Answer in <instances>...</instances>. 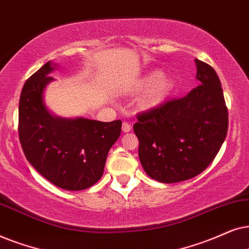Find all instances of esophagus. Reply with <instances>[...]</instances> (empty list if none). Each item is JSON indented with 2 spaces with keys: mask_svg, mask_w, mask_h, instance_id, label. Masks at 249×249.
<instances>
[{
  "mask_svg": "<svg viewBox=\"0 0 249 249\" xmlns=\"http://www.w3.org/2000/svg\"><path fill=\"white\" fill-rule=\"evenodd\" d=\"M131 128H132L131 124H128L127 122H124V123H123V125H122V131L124 132V133H127V132H130V131H131Z\"/></svg>",
  "mask_w": 249,
  "mask_h": 249,
  "instance_id": "34e87169",
  "label": "esophagus"
}]
</instances>
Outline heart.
<instances>
[{
	"instance_id": "obj_1",
	"label": "heart",
	"mask_w": 249,
	"mask_h": 249,
	"mask_svg": "<svg viewBox=\"0 0 249 249\" xmlns=\"http://www.w3.org/2000/svg\"><path fill=\"white\" fill-rule=\"evenodd\" d=\"M174 88L173 78L163 75L160 71H151L145 74L140 81L134 85V91H142L148 89L140 99L139 107L142 110H150L158 107L166 100Z\"/></svg>"
}]
</instances>
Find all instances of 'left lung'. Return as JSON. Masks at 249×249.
<instances>
[{"instance_id":"8db88e82","label":"left lung","mask_w":249,"mask_h":249,"mask_svg":"<svg viewBox=\"0 0 249 249\" xmlns=\"http://www.w3.org/2000/svg\"><path fill=\"white\" fill-rule=\"evenodd\" d=\"M200 85L137 116L139 158L145 173L177 183L206 170L225 140L228 108L216 71L195 59Z\"/></svg>"}]
</instances>
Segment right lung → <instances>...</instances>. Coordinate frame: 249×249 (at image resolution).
<instances>
[{"label": "right lung", "instance_id": "obj_1", "mask_svg": "<svg viewBox=\"0 0 249 249\" xmlns=\"http://www.w3.org/2000/svg\"><path fill=\"white\" fill-rule=\"evenodd\" d=\"M52 71L51 62H46L22 88L19 140L27 160L42 177L61 189L83 190L101 178L108 152L121 135L122 122L52 116L43 102Z\"/></svg>", "mask_w": 249, "mask_h": 249}]
</instances>
